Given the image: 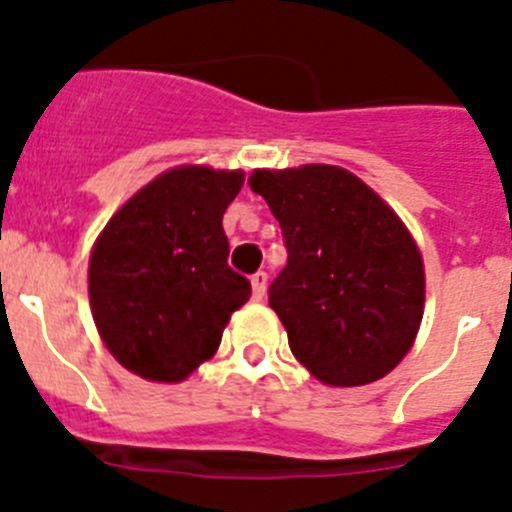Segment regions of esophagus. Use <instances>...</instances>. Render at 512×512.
Segmentation results:
<instances>
[{
	"label": "esophagus",
	"mask_w": 512,
	"mask_h": 512,
	"mask_svg": "<svg viewBox=\"0 0 512 512\" xmlns=\"http://www.w3.org/2000/svg\"><path fill=\"white\" fill-rule=\"evenodd\" d=\"M266 284H269V277H266V271H256V274H253V277H251L253 297H256V300H264Z\"/></svg>",
	"instance_id": "34e87169"
}]
</instances>
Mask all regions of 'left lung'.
Wrapping results in <instances>:
<instances>
[{
  "instance_id": "8db88e82",
  "label": "left lung",
  "mask_w": 512,
  "mask_h": 512,
  "mask_svg": "<svg viewBox=\"0 0 512 512\" xmlns=\"http://www.w3.org/2000/svg\"><path fill=\"white\" fill-rule=\"evenodd\" d=\"M287 246L269 305L289 348L320 382L359 387L390 374L423 320V259L410 230L351 171L328 164L256 169Z\"/></svg>"
}]
</instances>
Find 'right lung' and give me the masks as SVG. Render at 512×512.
Masks as SVG:
<instances>
[{
    "instance_id": "obj_1",
    "label": "right lung",
    "mask_w": 512,
    "mask_h": 512,
    "mask_svg": "<svg viewBox=\"0 0 512 512\" xmlns=\"http://www.w3.org/2000/svg\"><path fill=\"white\" fill-rule=\"evenodd\" d=\"M243 171L179 166L135 192L89 259V305L104 346L151 382H182L220 346L251 282L228 266L223 215Z\"/></svg>"
}]
</instances>
